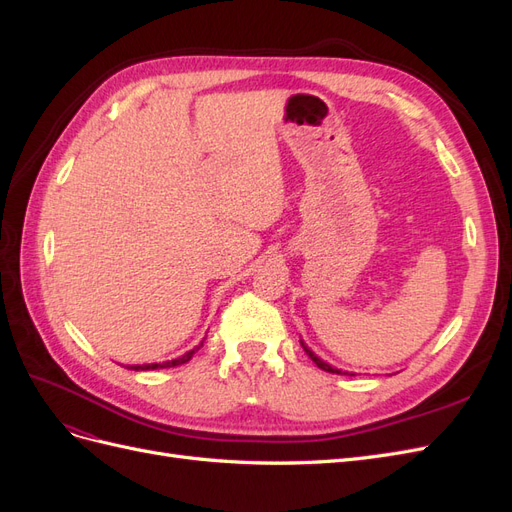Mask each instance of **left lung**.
<instances>
[{
    "label": "left lung",
    "mask_w": 512,
    "mask_h": 512,
    "mask_svg": "<svg viewBox=\"0 0 512 512\" xmlns=\"http://www.w3.org/2000/svg\"><path fill=\"white\" fill-rule=\"evenodd\" d=\"M301 346H303V350H305V354L309 356V359H312V361H314V363H316V365H318L320 369H324V371H329V374H342V369H335V367H331L329 363H324L322 359H318V356H316V354H314L312 350H309V348H307V346H305L303 342H301Z\"/></svg>",
    "instance_id": "1"
}]
</instances>
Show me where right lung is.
I'll return each mask as SVG.
<instances>
[{"mask_svg": "<svg viewBox=\"0 0 512 512\" xmlns=\"http://www.w3.org/2000/svg\"><path fill=\"white\" fill-rule=\"evenodd\" d=\"M200 346H203V342H200ZM200 346H196L194 350H190V352H185V354L177 356V359H173V361L149 363V365H128V369H134V371H147V369H162V367H179V365H183V363H188V361L192 359V356H194V352H196V350H200Z\"/></svg>", "mask_w": 512, "mask_h": 512, "instance_id": "obj_1", "label": "right lung"}]
</instances>
